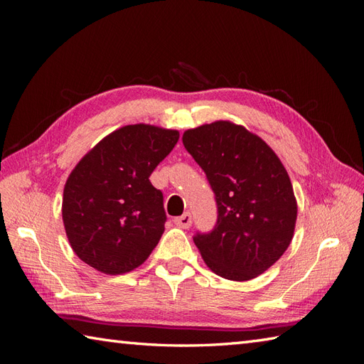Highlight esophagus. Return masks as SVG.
Returning a JSON list of instances; mask_svg holds the SVG:
<instances>
[{"label": "esophagus", "mask_w": 364, "mask_h": 364, "mask_svg": "<svg viewBox=\"0 0 364 364\" xmlns=\"http://www.w3.org/2000/svg\"><path fill=\"white\" fill-rule=\"evenodd\" d=\"M191 223H193V217L190 213H185L181 217L174 218V225L179 228H183V229H188L191 226Z\"/></svg>", "instance_id": "34e87169"}]
</instances>
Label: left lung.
<instances>
[{"label": "left lung", "mask_w": 364, "mask_h": 364, "mask_svg": "<svg viewBox=\"0 0 364 364\" xmlns=\"http://www.w3.org/2000/svg\"><path fill=\"white\" fill-rule=\"evenodd\" d=\"M182 142L211 185L217 222L196 232L206 266L230 281L266 272L293 238L297 205L282 162L259 136L230 121L186 130Z\"/></svg>", "instance_id": "obj_1"}]
</instances>
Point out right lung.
Segmentation results:
<instances>
[{
    "mask_svg": "<svg viewBox=\"0 0 364 364\" xmlns=\"http://www.w3.org/2000/svg\"><path fill=\"white\" fill-rule=\"evenodd\" d=\"M179 141L178 130L124 126L82 158L65 183L62 217L75 255L106 274L136 269L156 247L167 215L150 174Z\"/></svg>",
    "mask_w": 364,
    "mask_h": 364,
    "instance_id": "obj_1",
    "label": "right lung"
}]
</instances>
